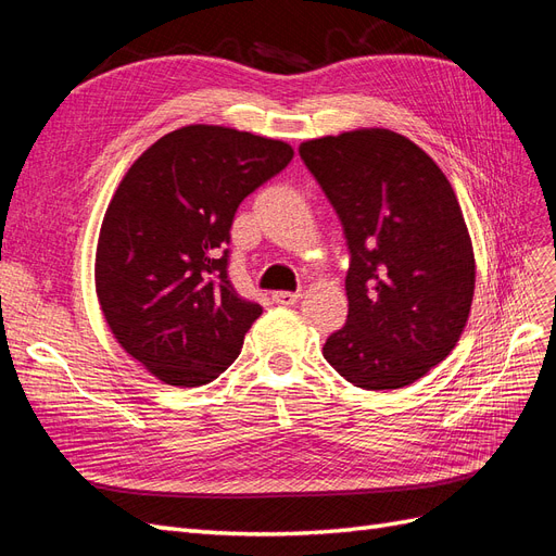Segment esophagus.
Returning <instances> with one entry per match:
<instances>
[{"label": "esophagus", "instance_id": "34e87169", "mask_svg": "<svg viewBox=\"0 0 556 556\" xmlns=\"http://www.w3.org/2000/svg\"><path fill=\"white\" fill-rule=\"evenodd\" d=\"M299 292H285V290H278L271 294V299L276 301V304H282V306H294L299 301Z\"/></svg>", "mask_w": 556, "mask_h": 556}]
</instances>
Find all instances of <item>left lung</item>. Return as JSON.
Here are the masks:
<instances>
[{
  "label": "left lung",
  "instance_id": "left-lung-1",
  "mask_svg": "<svg viewBox=\"0 0 556 556\" xmlns=\"http://www.w3.org/2000/svg\"><path fill=\"white\" fill-rule=\"evenodd\" d=\"M350 250L348 323L325 359L362 390H399L457 345L473 304L476 260L450 180L390 129L299 146Z\"/></svg>",
  "mask_w": 556,
  "mask_h": 556
}]
</instances>
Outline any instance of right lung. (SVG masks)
Instances as JSON below:
<instances>
[{
	"mask_svg": "<svg viewBox=\"0 0 556 556\" xmlns=\"http://www.w3.org/2000/svg\"><path fill=\"white\" fill-rule=\"evenodd\" d=\"M292 155L285 141L188 125L117 185L97 243L99 306L117 343L162 382L206 384L239 357L262 306L229 280V229L241 201Z\"/></svg>",
	"mask_w": 556,
	"mask_h": 556,
	"instance_id": "right-lung-1",
	"label": "right lung"
}]
</instances>
